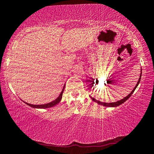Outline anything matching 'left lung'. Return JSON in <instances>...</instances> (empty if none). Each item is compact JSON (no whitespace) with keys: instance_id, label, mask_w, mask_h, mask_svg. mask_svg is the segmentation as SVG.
Returning <instances> with one entry per match:
<instances>
[{"instance_id":"obj_1","label":"left lung","mask_w":154,"mask_h":154,"mask_svg":"<svg viewBox=\"0 0 154 154\" xmlns=\"http://www.w3.org/2000/svg\"><path fill=\"white\" fill-rule=\"evenodd\" d=\"M141 74H142V69H140V78H139V79H138V81L137 82V84L136 85V86H135V87L134 88V89H133L132 91H131V93L130 94L128 95V96H126V97H125L124 98H123V99H122V100H119V101H117V102H112V103H105V102H100V101H99V100H95V98H94V97H91V100H93V101H94L95 102H96V103H97V104H100V105H102V106H106V107H116V106H119V105H121L122 104H123V103H124L125 101H126L128 98H129L131 95H132V94H133V93H134V90L137 89V86L138 85V84H139V82H140V78H141Z\"/></svg>"}]
</instances>
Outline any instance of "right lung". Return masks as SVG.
I'll return each mask as SVG.
<instances>
[{
	"mask_svg": "<svg viewBox=\"0 0 154 154\" xmlns=\"http://www.w3.org/2000/svg\"><path fill=\"white\" fill-rule=\"evenodd\" d=\"M64 89H65V86L63 88V90L61 93H60V95H59V97H58L56 100L52 101V102H50V103H48V104H41V105H34V104H29V103H26L24 102L25 104H26L27 105H29V106L32 107V108H51V107H53L55 105H57V104H59L60 102V101L62 99V96H63V93L64 91Z\"/></svg>",
	"mask_w": 154,
	"mask_h": 154,
	"instance_id": "add662e5",
	"label": "right lung"
}]
</instances>
